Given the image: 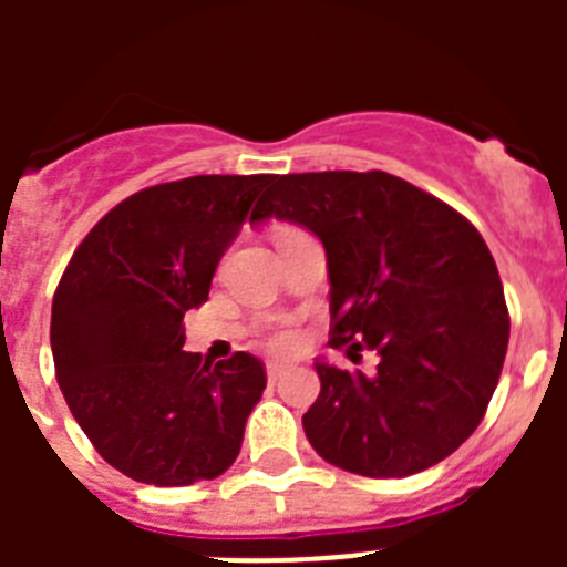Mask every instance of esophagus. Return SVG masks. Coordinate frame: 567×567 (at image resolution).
<instances>
[{
  "label": "esophagus",
  "mask_w": 567,
  "mask_h": 567,
  "mask_svg": "<svg viewBox=\"0 0 567 567\" xmlns=\"http://www.w3.org/2000/svg\"><path fill=\"white\" fill-rule=\"evenodd\" d=\"M284 374H287V365H284V363H275V360H269V363H267V378H269V383H275V380H280V378H284Z\"/></svg>",
  "instance_id": "esophagus-1"
}]
</instances>
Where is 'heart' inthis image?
Here are the masks:
<instances>
[{
    "label": "heart",
    "instance_id": "1",
    "mask_svg": "<svg viewBox=\"0 0 567 567\" xmlns=\"http://www.w3.org/2000/svg\"><path fill=\"white\" fill-rule=\"evenodd\" d=\"M269 346H272V349H278V352H284V349H292L295 332H289V329H278V332L269 334Z\"/></svg>",
    "mask_w": 567,
    "mask_h": 567
}]
</instances>
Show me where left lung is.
Here are the masks:
<instances>
[{
  "mask_svg": "<svg viewBox=\"0 0 567 567\" xmlns=\"http://www.w3.org/2000/svg\"><path fill=\"white\" fill-rule=\"evenodd\" d=\"M292 221L327 249L334 349L378 352V372L315 360L303 432L363 477L432 468L474 434L508 349V307L483 235L398 175H275L249 224Z\"/></svg>",
  "mask_w": 567,
  "mask_h": 567,
  "instance_id": "left-lung-1",
  "label": "left lung"
}]
</instances>
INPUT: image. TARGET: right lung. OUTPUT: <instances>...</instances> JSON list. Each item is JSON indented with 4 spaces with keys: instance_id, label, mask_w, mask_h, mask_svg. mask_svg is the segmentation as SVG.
I'll return each mask as SVG.
<instances>
[{
    "instance_id": "1",
    "label": "right lung",
    "mask_w": 567,
    "mask_h": 567,
    "mask_svg": "<svg viewBox=\"0 0 567 567\" xmlns=\"http://www.w3.org/2000/svg\"><path fill=\"white\" fill-rule=\"evenodd\" d=\"M269 175H193L110 209L70 258L50 349L70 412L135 483L193 485L235 463L267 389L258 358L202 363L184 352V312L207 300L218 260Z\"/></svg>"
}]
</instances>
